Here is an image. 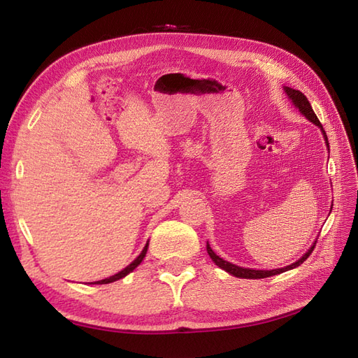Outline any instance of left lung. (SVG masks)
Instances as JSON below:
<instances>
[{
    "label": "left lung",
    "instance_id": "1",
    "mask_svg": "<svg viewBox=\"0 0 358 358\" xmlns=\"http://www.w3.org/2000/svg\"><path fill=\"white\" fill-rule=\"evenodd\" d=\"M285 92L287 94V96H289V100L292 101V104L295 106L296 109H299L303 115H305L310 123H314L315 126H318L322 129V134H323V136H324V141H326V146L329 148V143H328V136H326V132H324V129H323V126H322V123L320 121H318V118H317V115H315V112H314V109L310 108V103L308 101V98L303 95L300 90H295V89H291V87H285ZM332 209V208H331ZM315 243H317V240H315ZM315 243L313 246H310L309 249H308V252L303 255L300 260H296L295 263H292V264H289V266H286V268H281V269H272V271H260V269H249V268H241V266H237V264H232V263H229V262H226V260H223V258H220L214 250L210 249V246H209V243L206 245V249H208V254H209V257L212 258V262H214L218 268H222V269H224L226 272H229L231 275H234V277H238V278H266V277H272V275H277V273H281V272H286V271H289V269H294V268H296V266H300L303 262L306 260V258L313 254V250H314V248H315Z\"/></svg>",
    "mask_w": 358,
    "mask_h": 358
}]
</instances>
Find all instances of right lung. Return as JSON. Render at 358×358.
I'll list each match as a JSON object with an SVG mask.
<instances>
[{
    "mask_svg": "<svg viewBox=\"0 0 358 358\" xmlns=\"http://www.w3.org/2000/svg\"><path fill=\"white\" fill-rule=\"evenodd\" d=\"M148 243H146V246H144V249L141 250V254L135 258V260L129 264V266H126V268L123 269V271H120L118 273H115V275H112V277H109V278H104V280H100V281H95L96 285H108V283H112V281H117V280H120V278H123V277H126L127 273H131L136 266H138L141 262H143V258L146 257V252H148Z\"/></svg>",
    "mask_w": 358,
    "mask_h": 358,
    "instance_id": "right-lung-1",
    "label": "right lung"
}]
</instances>
